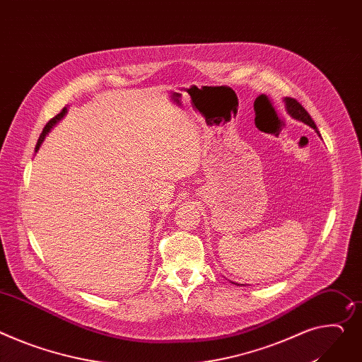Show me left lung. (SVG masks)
<instances>
[{
  "instance_id": "1",
  "label": "left lung",
  "mask_w": 362,
  "mask_h": 362,
  "mask_svg": "<svg viewBox=\"0 0 362 362\" xmlns=\"http://www.w3.org/2000/svg\"><path fill=\"white\" fill-rule=\"evenodd\" d=\"M284 104H286L287 113H288L294 120H298V122H301V123H304V124H308V126L313 127V129L316 130V133L320 136V133H319V130H317L315 122L312 120L310 115L308 113V111L304 110V107H303L300 103H297L294 98L286 97V98H284Z\"/></svg>"
}]
</instances>
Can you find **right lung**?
<instances>
[{
	"instance_id": "right-lung-1",
	"label": "right lung",
	"mask_w": 362,
	"mask_h": 362,
	"mask_svg": "<svg viewBox=\"0 0 362 362\" xmlns=\"http://www.w3.org/2000/svg\"><path fill=\"white\" fill-rule=\"evenodd\" d=\"M68 113V108L65 107L62 111H61V113L58 115V116H54L52 120H49V123L45 126V129H43V132H42V134H40V137H39V141H37V145H36V152L39 151V148L42 146V144H43V141H45V137L49 134V132L53 129V126L54 124H57L65 115Z\"/></svg>"
}]
</instances>
